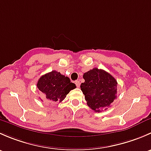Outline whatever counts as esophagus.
<instances>
[{"label":"esophagus","mask_w":151,"mask_h":151,"mask_svg":"<svg viewBox=\"0 0 151 151\" xmlns=\"http://www.w3.org/2000/svg\"><path fill=\"white\" fill-rule=\"evenodd\" d=\"M75 84H76V85H77V87H80V82L79 81V80H77V81H76L75 82Z\"/></svg>","instance_id":"obj_1"}]
</instances>
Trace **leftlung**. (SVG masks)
I'll return each mask as SVG.
<instances>
[{
	"instance_id": "left-lung-1",
	"label": "left lung",
	"mask_w": 151,
	"mask_h": 151,
	"mask_svg": "<svg viewBox=\"0 0 151 151\" xmlns=\"http://www.w3.org/2000/svg\"><path fill=\"white\" fill-rule=\"evenodd\" d=\"M85 82L80 85L85 101L95 112L106 109L117 98L116 80L104 70L94 68L83 74Z\"/></svg>"
}]
</instances>
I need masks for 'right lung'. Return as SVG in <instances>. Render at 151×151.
I'll return each instance as SVG.
<instances>
[{"instance_id": "right-lung-1", "label": "right lung", "mask_w": 151, "mask_h": 151, "mask_svg": "<svg viewBox=\"0 0 151 151\" xmlns=\"http://www.w3.org/2000/svg\"><path fill=\"white\" fill-rule=\"evenodd\" d=\"M37 88L49 101L61 102L70 91L76 88V85L71 83L68 77L54 70L39 78Z\"/></svg>"}]
</instances>
